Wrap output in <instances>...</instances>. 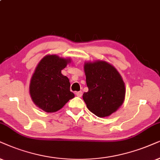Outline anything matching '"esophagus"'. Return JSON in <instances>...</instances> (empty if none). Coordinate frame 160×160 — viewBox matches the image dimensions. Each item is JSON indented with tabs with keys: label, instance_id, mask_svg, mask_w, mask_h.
Segmentation results:
<instances>
[{
	"label": "esophagus",
	"instance_id": "34e87169",
	"mask_svg": "<svg viewBox=\"0 0 160 160\" xmlns=\"http://www.w3.org/2000/svg\"><path fill=\"white\" fill-rule=\"evenodd\" d=\"M76 95L78 97H79V98H80V97H81L82 95V92H81V91H80V92H76Z\"/></svg>",
	"mask_w": 160,
	"mask_h": 160
}]
</instances>
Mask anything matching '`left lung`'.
Here are the masks:
<instances>
[{"mask_svg": "<svg viewBox=\"0 0 160 160\" xmlns=\"http://www.w3.org/2000/svg\"><path fill=\"white\" fill-rule=\"evenodd\" d=\"M88 92L82 99L91 112L105 117L122 106L125 95V84L116 68L105 61L84 65Z\"/></svg>", "mask_w": 160, "mask_h": 160, "instance_id": "left-lung-1", "label": "left lung"}]
</instances>
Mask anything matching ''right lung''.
Wrapping results in <instances>:
<instances>
[{"label": "right lung", "instance_id": "obj_1", "mask_svg": "<svg viewBox=\"0 0 160 160\" xmlns=\"http://www.w3.org/2000/svg\"><path fill=\"white\" fill-rule=\"evenodd\" d=\"M69 62L52 54L44 57L36 67L29 92L35 104L44 112H55L74 97L70 92L69 80L61 74Z\"/></svg>", "mask_w": 160, "mask_h": 160}]
</instances>
